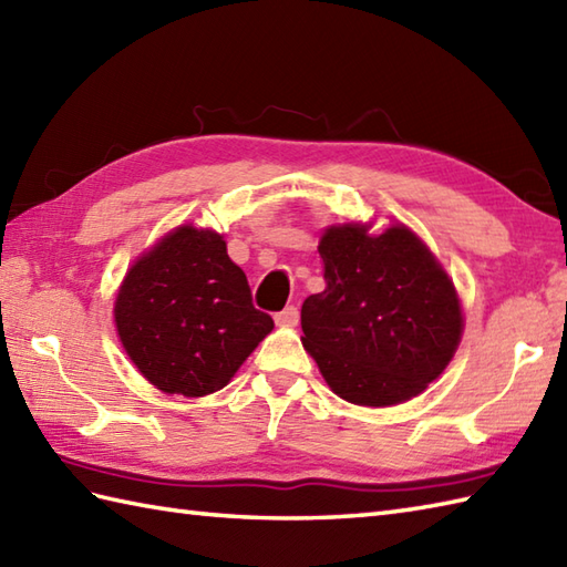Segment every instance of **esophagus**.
Instances as JSON below:
<instances>
[{"mask_svg":"<svg viewBox=\"0 0 567 567\" xmlns=\"http://www.w3.org/2000/svg\"><path fill=\"white\" fill-rule=\"evenodd\" d=\"M275 321L280 323V327H297V321H299V309H297L295 305L285 307L282 311H277V315H275Z\"/></svg>","mask_w":567,"mask_h":567,"instance_id":"34e87169","label":"esophagus"}]
</instances>
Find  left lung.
I'll return each mask as SVG.
<instances>
[{"instance_id": "8db88e82", "label": "left lung", "mask_w": 567, "mask_h": 567, "mask_svg": "<svg viewBox=\"0 0 567 567\" xmlns=\"http://www.w3.org/2000/svg\"><path fill=\"white\" fill-rule=\"evenodd\" d=\"M329 226L319 240L327 287L302 305V343L333 394L392 406L421 394L463 336L453 280L412 228Z\"/></svg>"}]
</instances>
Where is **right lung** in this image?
Listing matches in <instances>:
<instances>
[{"mask_svg":"<svg viewBox=\"0 0 567 567\" xmlns=\"http://www.w3.org/2000/svg\"><path fill=\"white\" fill-rule=\"evenodd\" d=\"M114 321L124 351L165 394L221 390L272 331L246 272L212 228L177 226L131 265Z\"/></svg>","mask_w":567,"mask_h":567,"instance_id":"add662e5","label":"right lung"}]
</instances>
